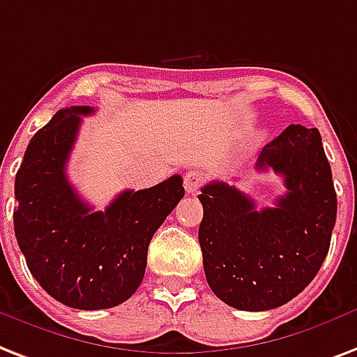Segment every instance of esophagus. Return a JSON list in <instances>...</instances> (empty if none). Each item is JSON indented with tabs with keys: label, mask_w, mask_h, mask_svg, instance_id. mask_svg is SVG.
I'll use <instances>...</instances> for the list:
<instances>
[{
	"label": "esophagus",
	"mask_w": 357,
	"mask_h": 357,
	"mask_svg": "<svg viewBox=\"0 0 357 357\" xmlns=\"http://www.w3.org/2000/svg\"><path fill=\"white\" fill-rule=\"evenodd\" d=\"M204 179H206L204 172H200V170H189L183 178L185 190H187V192H197V190L202 187Z\"/></svg>",
	"instance_id": "esophagus-1"
}]
</instances>
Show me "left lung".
Wrapping results in <instances>:
<instances>
[{
	"instance_id": "left-lung-1",
	"label": "left lung",
	"mask_w": 357,
	"mask_h": 357,
	"mask_svg": "<svg viewBox=\"0 0 357 357\" xmlns=\"http://www.w3.org/2000/svg\"><path fill=\"white\" fill-rule=\"evenodd\" d=\"M282 176L275 208L257 209L234 185L198 195V228L209 288L239 311H269L303 292L330 251L337 195L318 129L290 125L260 151L257 170Z\"/></svg>"
}]
</instances>
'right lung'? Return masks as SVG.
<instances>
[{
	"mask_svg": "<svg viewBox=\"0 0 357 357\" xmlns=\"http://www.w3.org/2000/svg\"><path fill=\"white\" fill-rule=\"evenodd\" d=\"M59 110L27 144L15 179V234L31 275L52 298L84 311L110 309L140 287L149 241L183 198V179L123 190L93 211L67 179V160L82 116Z\"/></svg>",
	"mask_w": 357,
	"mask_h": 357,
	"instance_id": "right-lung-1",
	"label": "right lung"
}]
</instances>
